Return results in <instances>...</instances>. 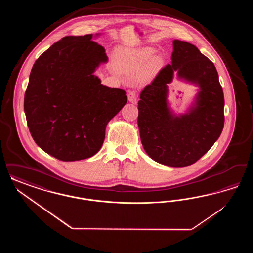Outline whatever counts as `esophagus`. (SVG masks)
Segmentation results:
<instances>
[{
  "instance_id": "obj_1",
  "label": "esophagus",
  "mask_w": 253,
  "mask_h": 253,
  "mask_svg": "<svg viewBox=\"0 0 253 253\" xmlns=\"http://www.w3.org/2000/svg\"><path fill=\"white\" fill-rule=\"evenodd\" d=\"M128 100L132 103H135L137 100V94L135 91H131L128 93Z\"/></svg>"
}]
</instances>
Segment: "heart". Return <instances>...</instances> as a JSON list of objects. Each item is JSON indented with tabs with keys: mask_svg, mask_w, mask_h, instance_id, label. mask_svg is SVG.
I'll list each match as a JSON object with an SVG mask.
<instances>
[{
	"mask_svg": "<svg viewBox=\"0 0 253 253\" xmlns=\"http://www.w3.org/2000/svg\"><path fill=\"white\" fill-rule=\"evenodd\" d=\"M152 47L120 49L117 52V67L121 72L133 75L139 83H148L157 76L162 67L163 60L159 56H153Z\"/></svg>",
	"mask_w": 253,
	"mask_h": 253,
	"instance_id": "b5f03b06",
	"label": "heart"
}]
</instances>
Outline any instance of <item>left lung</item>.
<instances>
[{
    "mask_svg": "<svg viewBox=\"0 0 253 253\" xmlns=\"http://www.w3.org/2000/svg\"><path fill=\"white\" fill-rule=\"evenodd\" d=\"M171 63L147 85L138 101L137 124L147 155L160 164L186 167L215 143L224 127V94L214 64L192 43L174 40ZM200 87L193 107L174 115L168 106L173 73Z\"/></svg>",
    "mask_w": 253,
    "mask_h": 253,
    "instance_id": "left-lung-1",
    "label": "left lung"
}]
</instances>
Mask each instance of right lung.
I'll use <instances>...</instances> for the list:
<instances>
[{
  "mask_svg": "<svg viewBox=\"0 0 253 253\" xmlns=\"http://www.w3.org/2000/svg\"><path fill=\"white\" fill-rule=\"evenodd\" d=\"M92 38L66 36L50 46L35 61L24 95L34 141L61 161L96 155L109 121L127 102L124 90L103 86L93 74L108 57Z\"/></svg>",
  "mask_w": 253,
  "mask_h": 253,
  "instance_id": "1",
  "label": "right lung"
}]
</instances>
